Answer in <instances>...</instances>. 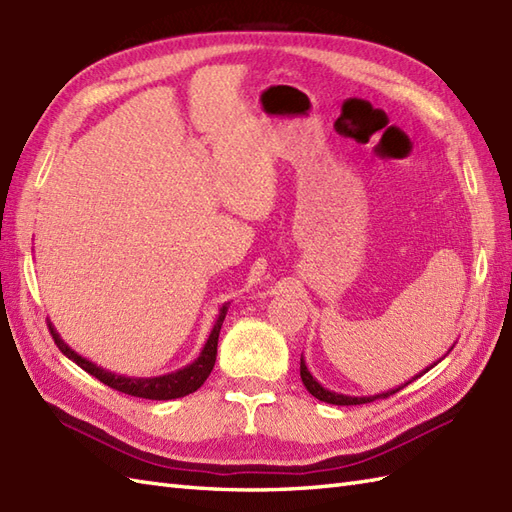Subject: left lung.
Masks as SVG:
<instances>
[{
	"instance_id": "8db88e82",
	"label": "left lung",
	"mask_w": 512,
	"mask_h": 512,
	"mask_svg": "<svg viewBox=\"0 0 512 512\" xmlns=\"http://www.w3.org/2000/svg\"><path fill=\"white\" fill-rule=\"evenodd\" d=\"M454 350V347H452ZM450 350V352H452ZM436 365V363H434ZM434 365H430L426 371H430ZM426 371H421L419 376H423V373ZM299 376H302V382H304V386L308 389V393L313 395V397H317L319 402H326V404H334V406H356V404H367V402H373V400H378V397H389V395H393V393H397L400 389H404L406 384H410L413 382L415 378H419V376H415L413 380L410 382H406L404 386H397V389H391V391H386V393H378V395H369V397H352V395H341V393H334V391H328V389H323V386L310 376V371H308V367H306V363H304V358H299Z\"/></svg>"
}]
</instances>
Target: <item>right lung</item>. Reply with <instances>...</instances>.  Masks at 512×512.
I'll return each instance as SVG.
<instances>
[{
  "label": "right lung",
  "mask_w": 512,
  "mask_h": 512,
  "mask_svg": "<svg viewBox=\"0 0 512 512\" xmlns=\"http://www.w3.org/2000/svg\"><path fill=\"white\" fill-rule=\"evenodd\" d=\"M226 313H228V304H223L215 326H213V332H210L204 350L197 356V360H193L191 365H186L180 371H173V373H167V376H158V378H126V376H117V373L97 367L91 363V360H86L80 354L73 352L71 347L60 339V334L54 330L52 321H47V326H49V332H52L54 343L58 345V350L69 360H73L78 367H82L86 373L95 376L99 382L110 386V389L126 393V395H134V397H143V400H176V397H184V395L197 391L199 386H202L206 382V378L210 376V371H213L215 360H217L219 330L223 326V319H226Z\"/></svg>",
  "instance_id": "right-lung-1"
}]
</instances>
